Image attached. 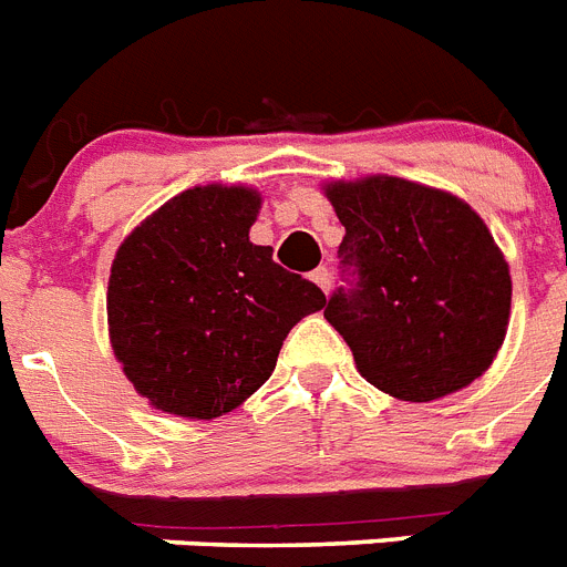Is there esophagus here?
Returning a JSON list of instances; mask_svg holds the SVG:
<instances>
[{
	"instance_id": "obj_1",
	"label": "esophagus",
	"mask_w": 567,
	"mask_h": 567,
	"mask_svg": "<svg viewBox=\"0 0 567 567\" xmlns=\"http://www.w3.org/2000/svg\"><path fill=\"white\" fill-rule=\"evenodd\" d=\"M311 282H313V285H320L322 291L328 293V288H331V270H328L326 265H320V268H317V270H313V274H311Z\"/></svg>"
}]
</instances>
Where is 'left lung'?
<instances>
[{
    "instance_id": "8db88e82",
    "label": "left lung",
    "mask_w": 567,
    "mask_h": 567,
    "mask_svg": "<svg viewBox=\"0 0 567 567\" xmlns=\"http://www.w3.org/2000/svg\"><path fill=\"white\" fill-rule=\"evenodd\" d=\"M346 285L326 320L372 386L426 403L470 386L502 349L511 270L482 216L455 195L372 175L326 187Z\"/></svg>"
}]
</instances>
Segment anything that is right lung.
Returning <instances> with one entry per match:
<instances>
[{
	"instance_id": "right-lung-1",
	"label": "right lung",
	"mask_w": 567,
	"mask_h": 567,
	"mask_svg": "<svg viewBox=\"0 0 567 567\" xmlns=\"http://www.w3.org/2000/svg\"><path fill=\"white\" fill-rule=\"evenodd\" d=\"M261 195L193 187L126 236L106 311L137 394L181 417L225 415L270 378L282 340L326 293L250 241Z\"/></svg>"
}]
</instances>
